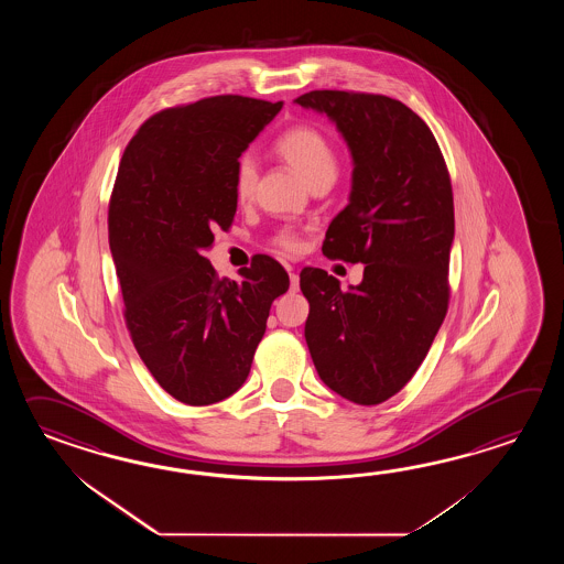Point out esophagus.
I'll return each instance as SVG.
<instances>
[{
    "instance_id": "34e87169",
    "label": "esophagus",
    "mask_w": 564,
    "mask_h": 564,
    "mask_svg": "<svg viewBox=\"0 0 564 564\" xmlns=\"http://www.w3.org/2000/svg\"><path fill=\"white\" fill-rule=\"evenodd\" d=\"M300 288V276L299 274H296V272H292V270H290V290H292V292H296V290H299Z\"/></svg>"
}]
</instances>
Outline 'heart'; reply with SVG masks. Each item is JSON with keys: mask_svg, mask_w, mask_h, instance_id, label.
<instances>
[{"mask_svg": "<svg viewBox=\"0 0 564 564\" xmlns=\"http://www.w3.org/2000/svg\"><path fill=\"white\" fill-rule=\"evenodd\" d=\"M276 153L308 187L318 183H333L338 171L335 149L324 132L311 124H296L282 132L274 141ZM258 169L250 156H241L234 171V195L240 204H248L256 192ZM280 250L296 252L300 241L290 231H280L274 238Z\"/></svg>", "mask_w": 564, "mask_h": 564, "instance_id": "heart-1", "label": "heart"}]
</instances>
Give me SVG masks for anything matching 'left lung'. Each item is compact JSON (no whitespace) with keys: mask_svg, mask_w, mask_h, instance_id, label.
I'll return each instance as SVG.
<instances>
[{"mask_svg":"<svg viewBox=\"0 0 564 564\" xmlns=\"http://www.w3.org/2000/svg\"><path fill=\"white\" fill-rule=\"evenodd\" d=\"M333 120L352 155V192L324 238L328 258L365 264L359 286L321 268L300 272L304 326L326 387L379 405L420 369L449 304L454 193L442 149L395 98L312 90L294 100Z\"/></svg>","mask_w":564,"mask_h":564,"instance_id":"left-lung-1","label":"left lung"}]
</instances>
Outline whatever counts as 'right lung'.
I'll use <instances>...</instances> for the list:
<instances>
[{
	"mask_svg": "<svg viewBox=\"0 0 564 564\" xmlns=\"http://www.w3.org/2000/svg\"><path fill=\"white\" fill-rule=\"evenodd\" d=\"M284 102L221 95L144 120L127 144L108 204V240L124 323L147 369L185 405L234 395L250 375L272 302L290 278L258 253L241 282L205 250L229 229L241 153Z\"/></svg>",
	"mask_w": 564,
	"mask_h": 564,
	"instance_id": "obj_1",
	"label": "right lung"
}]
</instances>
